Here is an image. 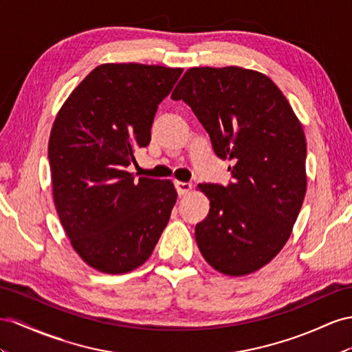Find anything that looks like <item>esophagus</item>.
I'll return each instance as SVG.
<instances>
[{
	"label": "esophagus",
	"instance_id": "esophagus-1",
	"mask_svg": "<svg viewBox=\"0 0 352 352\" xmlns=\"http://www.w3.org/2000/svg\"><path fill=\"white\" fill-rule=\"evenodd\" d=\"M175 188H177V193L179 196H184V195L192 192V184L184 183V182H175Z\"/></svg>",
	"mask_w": 352,
	"mask_h": 352
}]
</instances>
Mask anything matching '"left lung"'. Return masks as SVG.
<instances>
[{"label":"left lung","instance_id":"1","mask_svg":"<svg viewBox=\"0 0 352 352\" xmlns=\"http://www.w3.org/2000/svg\"><path fill=\"white\" fill-rule=\"evenodd\" d=\"M170 98L190 105L215 155L235 162L228 187L197 186L210 199L195 229L201 254L224 275L253 274L283 250L302 208V124L278 86L254 69L190 68Z\"/></svg>","mask_w":352,"mask_h":352}]
</instances>
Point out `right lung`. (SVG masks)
<instances>
[{
    "label": "right lung",
    "mask_w": 352,
    "mask_h": 352,
    "mask_svg": "<svg viewBox=\"0 0 352 352\" xmlns=\"http://www.w3.org/2000/svg\"><path fill=\"white\" fill-rule=\"evenodd\" d=\"M183 68L102 64L56 114L49 138L52 193L62 228L83 262L126 274L151 256L177 190L169 179L126 170L147 147L157 105Z\"/></svg>",
    "instance_id": "add662e5"
}]
</instances>
